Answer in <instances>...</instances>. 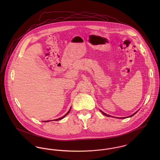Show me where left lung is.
<instances>
[{"label": "left lung", "instance_id": "8db88e82", "mask_svg": "<svg viewBox=\"0 0 160 160\" xmlns=\"http://www.w3.org/2000/svg\"><path fill=\"white\" fill-rule=\"evenodd\" d=\"M100 112H102V114H104V115H105V116H108V117H110V116H110V115H109V114H106V113H104V112H102V111H101V110H100ZM137 112H138V111H137ZM137 112H136V113H134V114H132V115H131V116H129V117H131V116H133V115H134V114H136V113H137ZM126 118V117H124V118ZM126 118H127V117H126Z\"/></svg>", "mask_w": 160, "mask_h": 160}]
</instances>
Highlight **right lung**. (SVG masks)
Here are the masks:
<instances>
[{
  "label": "right lung",
  "instance_id": "add662e5",
  "mask_svg": "<svg viewBox=\"0 0 160 160\" xmlns=\"http://www.w3.org/2000/svg\"><path fill=\"white\" fill-rule=\"evenodd\" d=\"M71 107L70 108V109H69V110L68 112V113H67L66 114H65L63 116H62V117H61V118H58V119H55V121H58V120H60V119H63L65 116H67V114H68L69 113V112H70V110H71ZM48 121H45V122H48Z\"/></svg>",
  "mask_w": 160,
  "mask_h": 160
}]
</instances>
